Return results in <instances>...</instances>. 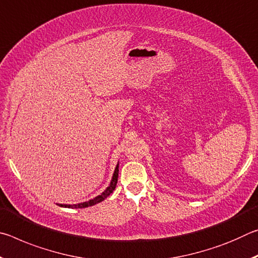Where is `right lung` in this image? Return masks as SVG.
<instances>
[{
  "label": "right lung",
  "mask_w": 258,
  "mask_h": 258,
  "mask_svg": "<svg viewBox=\"0 0 258 258\" xmlns=\"http://www.w3.org/2000/svg\"><path fill=\"white\" fill-rule=\"evenodd\" d=\"M118 168H119V164L117 163L115 172H113V174H112L111 181H110V183H109V185L106 187V190H104L101 195H99V196H97V197H94L93 199H90L84 203H78V204H73V205H68V204H56V205L60 207H66V208H85V207L93 206V205H95V204L103 202V200L106 199L109 195L112 194V191L115 190L117 181H118V172H119Z\"/></svg>",
  "instance_id": "add662e5"
}]
</instances>
